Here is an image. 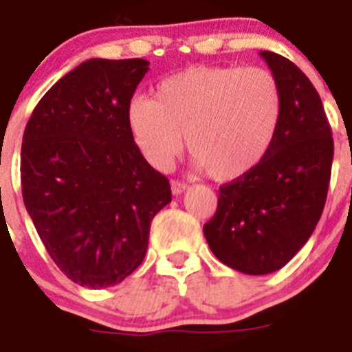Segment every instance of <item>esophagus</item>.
<instances>
[{
    "label": "esophagus",
    "instance_id": "esophagus-1",
    "mask_svg": "<svg viewBox=\"0 0 352 352\" xmlns=\"http://www.w3.org/2000/svg\"><path fill=\"white\" fill-rule=\"evenodd\" d=\"M186 189H188V184H186V182H180V180H172V192L175 196L182 195Z\"/></svg>",
    "mask_w": 352,
    "mask_h": 352
}]
</instances>
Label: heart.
Returning a JSON list of instances; mask_svg holds the SVG:
<instances>
[{
    "label": "heart",
    "mask_w": 352,
    "mask_h": 352,
    "mask_svg": "<svg viewBox=\"0 0 352 352\" xmlns=\"http://www.w3.org/2000/svg\"><path fill=\"white\" fill-rule=\"evenodd\" d=\"M280 117V91L270 72L191 66L164 78L154 100L128 105L131 137L145 160L166 170L182 148L196 168L221 182L247 175L270 151Z\"/></svg>",
    "instance_id": "obj_1"
}]
</instances>
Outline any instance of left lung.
<instances>
[{
	"label": "left lung",
	"mask_w": 352,
	"mask_h": 352,
	"mask_svg": "<svg viewBox=\"0 0 352 352\" xmlns=\"http://www.w3.org/2000/svg\"><path fill=\"white\" fill-rule=\"evenodd\" d=\"M280 91L270 151L252 172L219 188L204 226L221 263L247 275L277 272L310 239L326 204L333 138L312 82L289 59L261 50Z\"/></svg>",
	"instance_id": "8db88e82"
}]
</instances>
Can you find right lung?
Here are the masks:
<instances>
[{
	"mask_svg": "<svg viewBox=\"0 0 352 352\" xmlns=\"http://www.w3.org/2000/svg\"><path fill=\"white\" fill-rule=\"evenodd\" d=\"M145 59H89L43 94L21 151L24 205L59 270L110 287L138 268L154 215L172 201L168 179L142 156L128 105Z\"/></svg>",
	"mask_w": 352,
	"mask_h": 352,
	"instance_id": "add662e5",
	"label": "right lung"
}]
</instances>
